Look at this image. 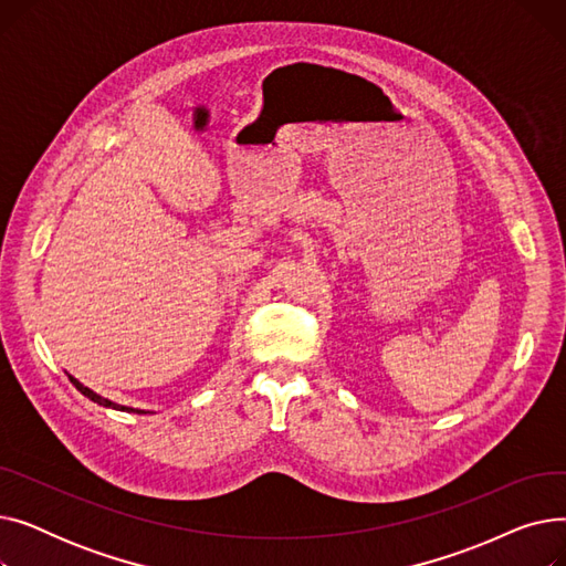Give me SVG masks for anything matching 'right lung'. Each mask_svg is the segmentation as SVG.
I'll return each mask as SVG.
<instances>
[{"instance_id":"right-lung-1","label":"right lung","mask_w":566,"mask_h":566,"mask_svg":"<svg viewBox=\"0 0 566 566\" xmlns=\"http://www.w3.org/2000/svg\"><path fill=\"white\" fill-rule=\"evenodd\" d=\"M69 378H71V382L75 385V388L86 397V399H92L94 403H98V406H105V408H114V410H126V412H146V410H135V408H128V406H118V403H114V401H109V399H105V397H101V395H96L94 390H88V388H84V385L77 380V378H73L71 374H69Z\"/></svg>"}]
</instances>
